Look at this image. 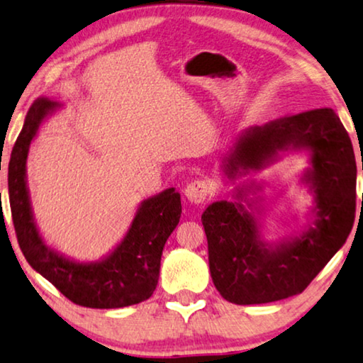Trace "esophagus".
<instances>
[{"mask_svg": "<svg viewBox=\"0 0 363 363\" xmlns=\"http://www.w3.org/2000/svg\"><path fill=\"white\" fill-rule=\"evenodd\" d=\"M185 196L191 204H203L209 196V185L203 180H194L185 188Z\"/></svg>", "mask_w": 363, "mask_h": 363, "instance_id": "1", "label": "esophagus"}]
</instances>
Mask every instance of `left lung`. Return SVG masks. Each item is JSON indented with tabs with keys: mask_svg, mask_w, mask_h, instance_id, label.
I'll use <instances>...</instances> for the list:
<instances>
[{
	"mask_svg": "<svg viewBox=\"0 0 363 363\" xmlns=\"http://www.w3.org/2000/svg\"><path fill=\"white\" fill-rule=\"evenodd\" d=\"M286 151L308 154L302 181L313 206L298 235L265 241L256 194L261 184L251 175ZM220 167L230 183L244 180L234 188L233 201H214L201 214L216 290L234 304L272 303L301 293L345 244L354 225L357 165L339 116L321 108L252 125L234 139Z\"/></svg>",
	"mask_w": 363,
	"mask_h": 363,
	"instance_id": "1",
	"label": "left lung"
}]
</instances>
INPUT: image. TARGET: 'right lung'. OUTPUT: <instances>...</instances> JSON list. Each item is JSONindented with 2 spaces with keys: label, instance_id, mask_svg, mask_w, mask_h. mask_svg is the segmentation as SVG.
I'll return each instance as SVG.
<instances>
[{
  "label": "right lung",
  "instance_id": "1",
  "mask_svg": "<svg viewBox=\"0 0 363 363\" xmlns=\"http://www.w3.org/2000/svg\"><path fill=\"white\" fill-rule=\"evenodd\" d=\"M57 109V101L35 99L11 152L8 190L21 250L35 272L80 306L116 309L143 303L155 290L162 250L180 220V193L167 188L144 199L121 242L99 260L80 262L52 249L35 223L26 164L42 123Z\"/></svg>",
  "mask_w": 363,
  "mask_h": 363
}]
</instances>
